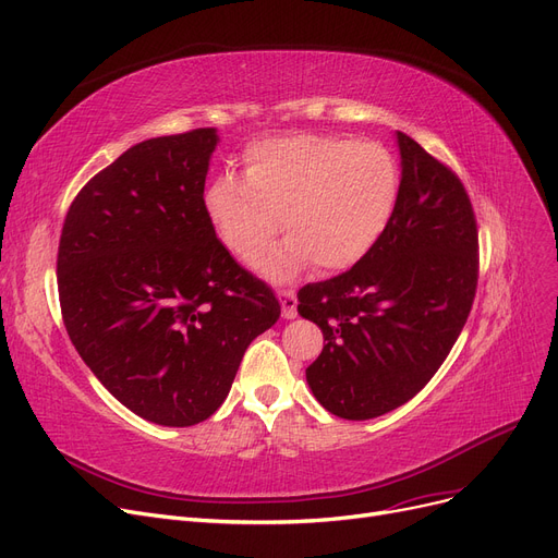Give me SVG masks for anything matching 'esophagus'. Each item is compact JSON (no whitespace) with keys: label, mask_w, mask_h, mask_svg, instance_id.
Segmentation results:
<instances>
[{"label":"esophagus","mask_w":558,"mask_h":558,"mask_svg":"<svg viewBox=\"0 0 558 558\" xmlns=\"http://www.w3.org/2000/svg\"><path fill=\"white\" fill-rule=\"evenodd\" d=\"M277 298L281 302V316L286 320H293L298 316V295L293 291H279Z\"/></svg>","instance_id":"esophagus-1"}]
</instances>
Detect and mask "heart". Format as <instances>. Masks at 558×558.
Returning a JSON list of instances; mask_svg holds the SVG:
<instances>
[{"instance_id": "b5f03b06", "label": "heart", "mask_w": 558, "mask_h": 558, "mask_svg": "<svg viewBox=\"0 0 558 558\" xmlns=\"http://www.w3.org/2000/svg\"><path fill=\"white\" fill-rule=\"evenodd\" d=\"M396 202L398 167L383 144L314 132L252 144L244 178L221 173L204 192L217 238L244 263L284 227L289 238L254 262L275 281L311 263L323 272L360 263L387 231Z\"/></svg>"}]
</instances>
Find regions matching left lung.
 I'll list each match as a JSON object with an SVG mask.
<instances>
[{"label":"left lung","instance_id":"1","mask_svg":"<svg viewBox=\"0 0 558 558\" xmlns=\"http://www.w3.org/2000/svg\"><path fill=\"white\" fill-rule=\"evenodd\" d=\"M400 185L391 221L348 272L298 293L325 345L306 368L318 403L341 418L383 416L447 360L472 311L478 231L460 178L396 132Z\"/></svg>","mask_w":558,"mask_h":558}]
</instances>
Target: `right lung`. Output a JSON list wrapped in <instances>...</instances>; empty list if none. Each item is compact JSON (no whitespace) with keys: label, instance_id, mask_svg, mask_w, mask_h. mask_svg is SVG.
<instances>
[{"label":"right lung","instance_id":"1","mask_svg":"<svg viewBox=\"0 0 558 558\" xmlns=\"http://www.w3.org/2000/svg\"><path fill=\"white\" fill-rule=\"evenodd\" d=\"M217 144L215 128H198L128 148L82 187L59 240L75 350L119 403L158 426L215 414L244 350L281 314L206 217Z\"/></svg>","mask_w":558,"mask_h":558}]
</instances>
